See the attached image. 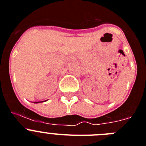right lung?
<instances>
[{
    "instance_id": "right-lung-1",
    "label": "right lung",
    "mask_w": 146,
    "mask_h": 146,
    "mask_svg": "<svg viewBox=\"0 0 146 146\" xmlns=\"http://www.w3.org/2000/svg\"><path fill=\"white\" fill-rule=\"evenodd\" d=\"M35 103H39V102H35Z\"/></svg>"
}]
</instances>
